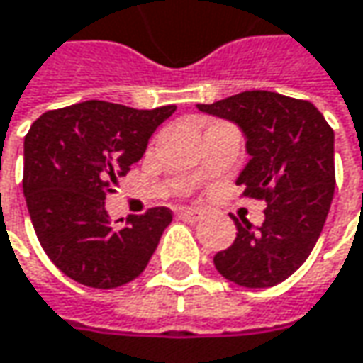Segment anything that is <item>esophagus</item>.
Segmentation results:
<instances>
[{
    "label": "esophagus",
    "mask_w": 363,
    "mask_h": 363,
    "mask_svg": "<svg viewBox=\"0 0 363 363\" xmlns=\"http://www.w3.org/2000/svg\"><path fill=\"white\" fill-rule=\"evenodd\" d=\"M201 216V211L195 209V207H181V209H179V218L184 220V222H197Z\"/></svg>",
    "instance_id": "esophagus-1"
}]
</instances>
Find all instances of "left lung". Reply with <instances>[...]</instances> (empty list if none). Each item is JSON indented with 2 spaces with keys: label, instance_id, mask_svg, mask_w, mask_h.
Here are the masks:
<instances>
[{
  "label": "left lung",
  "instance_id": "left-lung-1",
  "mask_svg": "<svg viewBox=\"0 0 363 363\" xmlns=\"http://www.w3.org/2000/svg\"><path fill=\"white\" fill-rule=\"evenodd\" d=\"M197 108L245 131L250 162L236 184L240 197L267 203L259 228L232 216L236 238L213 257V265L242 288H273L302 267L323 232L335 193L333 129L308 100L267 90Z\"/></svg>",
  "mask_w": 363,
  "mask_h": 363
}]
</instances>
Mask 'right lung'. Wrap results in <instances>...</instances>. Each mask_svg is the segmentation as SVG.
<instances>
[{
  "mask_svg": "<svg viewBox=\"0 0 363 363\" xmlns=\"http://www.w3.org/2000/svg\"><path fill=\"white\" fill-rule=\"evenodd\" d=\"M174 111V104L138 111L86 100L47 111L26 133L22 189L36 238L53 265L77 284L118 288L150 263L172 211L152 207L115 228L104 199Z\"/></svg>",
  "mask_w": 363,
  "mask_h": 363,
  "instance_id": "obj_1",
  "label": "right lung"
}]
</instances>
